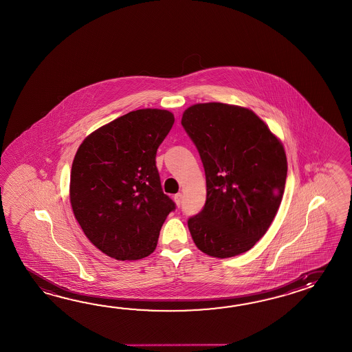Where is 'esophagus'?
Segmentation results:
<instances>
[{"instance_id":"obj_1","label":"esophagus","mask_w":352,"mask_h":352,"mask_svg":"<svg viewBox=\"0 0 352 352\" xmlns=\"http://www.w3.org/2000/svg\"><path fill=\"white\" fill-rule=\"evenodd\" d=\"M174 201H175L177 206H180L182 202H183V195L182 193H177V195H174Z\"/></svg>"}]
</instances>
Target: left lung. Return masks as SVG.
<instances>
[{"label": "left lung", "mask_w": 352, "mask_h": 352, "mask_svg": "<svg viewBox=\"0 0 352 352\" xmlns=\"http://www.w3.org/2000/svg\"><path fill=\"white\" fill-rule=\"evenodd\" d=\"M182 125L207 186L204 210L188 219L193 241L213 258L250 250L281 204L288 170L283 144L251 109L219 102L188 107Z\"/></svg>", "instance_id": "obj_1"}]
</instances>
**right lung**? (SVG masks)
Returning a JSON list of instances; mask_svg holds the SVG:
<instances>
[{
	"label": "right lung",
	"instance_id": "obj_1",
	"mask_svg": "<svg viewBox=\"0 0 352 352\" xmlns=\"http://www.w3.org/2000/svg\"><path fill=\"white\" fill-rule=\"evenodd\" d=\"M166 109H136L88 135L72 164V210L88 240L116 260L146 258L175 204L164 195L157 150L170 131Z\"/></svg>",
	"mask_w": 352,
	"mask_h": 352
}]
</instances>
